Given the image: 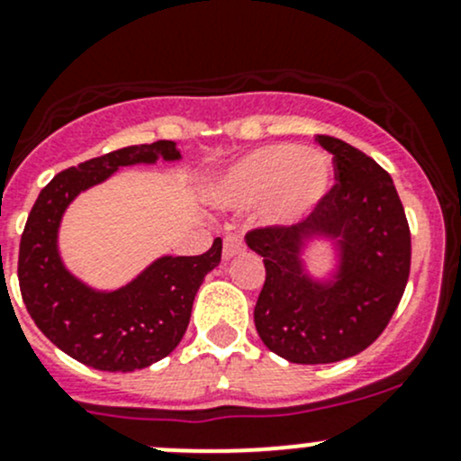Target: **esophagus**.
Masks as SVG:
<instances>
[{
	"instance_id": "1",
	"label": "esophagus",
	"mask_w": 461,
	"mask_h": 461,
	"mask_svg": "<svg viewBox=\"0 0 461 461\" xmlns=\"http://www.w3.org/2000/svg\"><path fill=\"white\" fill-rule=\"evenodd\" d=\"M243 252V240H240V236H225V243H222V258L230 260L234 257H239V254Z\"/></svg>"
}]
</instances>
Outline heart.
<instances>
[{"label": "heart", "instance_id": "b5f03b06", "mask_svg": "<svg viewBox=\"0 0 461 461\" xmlns=\"http://www.w3.org/2000/svg\"><path fill=\"white\" fill-rule=\"evenodd\" d=\"M334 171L328 158L296 144L258 147L213 180L209 196L221 207L243 209L265 201L267 225L303 222L330 194Z\"/></svg>", "mask_w": 461, "mask_h": 461}]
</instances>
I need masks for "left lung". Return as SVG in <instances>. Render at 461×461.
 Here are the masks:
<instances>
[{
    "label": "left lung",
    "instance_id": "8db88e82",
    "mask_svg": "<svg viewBox=\"0 0 461 461\" xmlns=\"http://www.w3.org/2000/svg\"><path fill=\"white\" fill-rule=\"evenodd\" d=\"M332 153L337 185L294 227H260L245 240L263 257L254 323L274 355L292 364H334L376 341L411 274V230L388 171L364 151L317 136ZM314 240L338 249L330 279L312 277L303 252Z\"/></svg>",
    "mask_w": 461,
    "mask_h": 461
}]
</instances>
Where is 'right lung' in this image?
<instances>
[{
    "mask_svg": "<svg viewBox=\"0 0 461 461\" xmlns=\"http://www.w3.org/2000/svg\"><path fill=\"white\" fill-rule=\"evenodd\" d=\"M180 160L171 140L133 144L55 176L32 204L20 243L22 299L31 319L62 352L106 373H133L176 350L204 276L221 263L222 240L201 257H160L118 290H95L73 276L58 248L67 207L120 167Z\"/></svg>",
    "mask_w": 461,
    "mask_h": 461,
    "instance_id": "add662e5",
    "label": "right lung"
}]
</instances>
